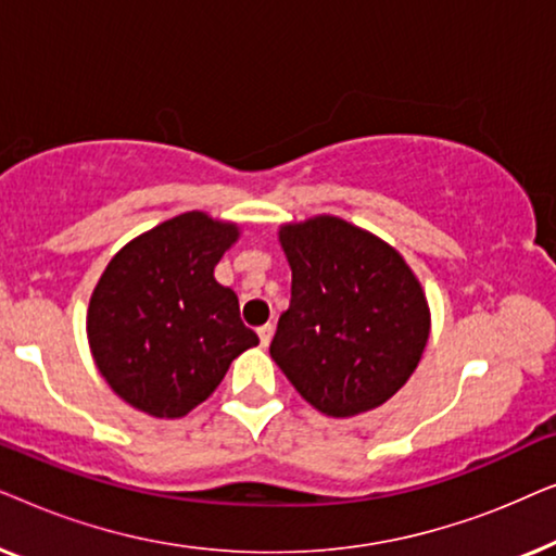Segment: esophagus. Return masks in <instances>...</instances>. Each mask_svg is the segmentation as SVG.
Returning a JSON list of instances; mask_svg holds the SVG:
<instances>
[{
	"label": "esophagus",
	"mask_w": 556,
	"mask_h": 556,
	"mask_svg": "<svg viewBox=\"0 0 556 556\" xmlns=\"http://www.w3.org/2000/svg\"><path fill=\"white\" fill-rule=\"evenodd\" d=\"M257 337H261V346H268L273 339V324L261 326V329H257Z\"/></svg>",
	"instance_id": "obj_1"
}]
</instances>
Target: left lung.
Here are the masks:
<instances>
[{
  "label": "left lung",
  "mask_w": 556,
  "mask_h": 556,
  "mask_svg": "<svg viewBox=\"0 0 556 556\" xmlns=\"http://www.w3.org/2000/svg\"><path fill=\"white\" fill-rule=\"evenodd\" d=\"M291 306L270 356L301 397L352 417L392 397L428 344L430 311L413 270L375 235L339 217L286 225Z\"/></svg>",
  "instance_id": "left-lung-1"
}]
</instances>
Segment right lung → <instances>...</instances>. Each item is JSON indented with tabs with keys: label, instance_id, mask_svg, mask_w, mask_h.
Instances as JSON below:
<instances>
[{
	"label": "right lung",
	"instance_id": "right-lung-1",
	"mask_svg": "<svg viewBox=\"0 0 556 556\" xmlns=\"http://www.w3.org/2000/svg\"><path fill=\"white\" fill-rule=\"evenodd\" d=\"M238 227L202 212L172 217L109 263L88 306L93 359L118 397L181 417L215 392L230 362L257 344L215 265Z\"/></svg>",
	"mask_w": 556,
	"mask_h": 556
}]
</instances>
